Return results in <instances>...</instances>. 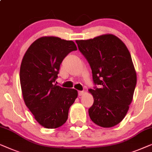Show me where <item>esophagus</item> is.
Returning <instances> with one entry per match:
<instances>
[{
	"label": "esophagus",
	"mask_w": 152,
	"mask_h": 152,
	"mask_svg": "<svg viewBox=\"0 0 152 152\" xmlns=\"http://www.w3.org/2000/svg\"><path fill=\"white\" fill-rule=\"evenodd\" d=\"M84 94H85V91H78V96H80L84 95Z\"/></svg>",
	"instance_id": "esophagus-1"
}]
</instances>
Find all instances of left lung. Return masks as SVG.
Segmentation results:
<instances>
[{"mask_svg":"<svg viewBox=\"0 0 152 152\" xmlns=\"http://www.w3.org/2000/svg\"><path fill=\"white\" fill-rule=\"evenodd\" d=\"M76 42L90 65L94 83L100 85V88L88 90L94 98L89 117L100 127H114L127 114L136 85V72L129 50L111 34Z\"/></svg>","mask_w":152,"mask_h":152,"instance_id":"obj_1","label":"left lung"}]
</instances>
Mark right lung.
Returning <instances> with one entry per match:
<instances>
[{
  "label": "right lung",
  "mask_w": 152,
  "mask_h": 152,
  "mask_svg": "<svg viewBox=\"0 0 152 152\" xmlns=\"http://www.w3.org/2000/svg\"><path fill=\"white\" fill-rule=\"evenodd\" d=\"M76 50L72 40L42 36L29 46L23 58L20 82L23 100L36 121L48 129L65 123L69 107L78 96L76 89L54 84L63 60Z\"/></svg>",
  "instance_id": "obj_1"
}]
</instances>
